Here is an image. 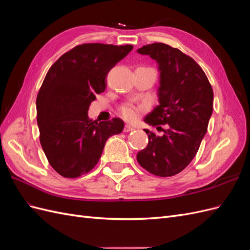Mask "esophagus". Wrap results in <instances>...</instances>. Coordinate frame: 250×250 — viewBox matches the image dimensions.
<instances>
[{"instance_id": "1", "label": "esophagus", "mask_w": 250, "mask_h": 250, "mask_svg": "<svg viewBox=\"0 0 250 250\" xmlns=\"http://www.w3.org/2000/svg\"><path fill=\"white\" fill-rule=\"evenodd\" d=\"M131 130H133V128L130 126V125H125L124 126V132H129V131H131Z\"/></svg>"}]
</instances>
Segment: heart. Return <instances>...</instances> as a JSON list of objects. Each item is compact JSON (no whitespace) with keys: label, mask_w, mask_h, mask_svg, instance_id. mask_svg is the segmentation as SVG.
Listing matches in <instances>:
<instances>
[{"label":"heart","mask_w":250,"mask_h":250,"mask_svg":"<svg viewBox=\"0 0 250 250\" xmlns=\"http://www.w3.org/2000/svg\"><path fill=\"white\" fill-rule=\"evenodd\" d=\"M146 110V106L143 104L124 103L120 106V111L127 121H134L139 118L141 113Z\"/></svg>","instance_id":"b5f03b06"}]
</instances>
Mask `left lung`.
I'll use <instances>...</instances> for the list:
<instances>
[{
  "mask_svg": "<svg viewBox=\"0 0 250 250\" xmlns=\"http://www.w3.org/2000/svg\"><path fill=\"white\" fill-rule=\"evenodd\" d=\"M158 63L160 105L146 116L149 125H167L158 137L148 134V145L139 151L142 167L156 176L168 177L183 171L197 153L213 112L214 93L201 66L185 53L163 42L138 50Z\"/></svg>",
  "mask_w": 250,
  "mask_h": 250,
  "instance_id": "obj_1",
  "label": "left lung"
}]
</instances>
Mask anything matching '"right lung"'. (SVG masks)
I'll use <instances>...</instances> for the list:
<instances>
[{"label":"right lung","instance_id":"1","mask_svg":"<svg viewBox=\"0 0 250 250\" xmlns=\"http://www.w3.org/2000/svg\"><path fill=\"white\" fill-rule=\"evenodd\" d=\"M133 47L82 43L49 69L36 98L40 141L51 167L65 178L88 173L99 162L105 142L121 133L120 118L99 122L87 116L96 95L106 87L111 67Z\"/></svg>","mask_w":250,"mask_h":250}]
</instances>
